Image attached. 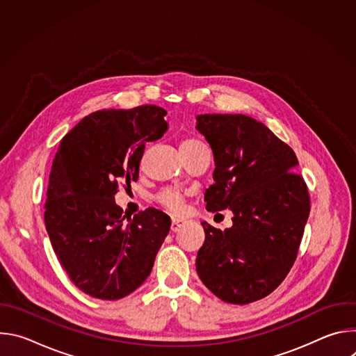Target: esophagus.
I'll use <instances>...</instances> for the list:
<instances>
[{
	"label": "esophagus",
	"mask_w": 356,
	"mask_h": 356,
	"mask_svg": "<svg viewBox=\"0 0 356 356\" xmlns=\"http://www.w3.org/2000/svg\"><path fill=\"white\" fill-rule=\"evenodd\" d=\"M184 224H186V221H183V220H179V218H173V220H172V225H170V229H172L173 232H177V231H180V228H181Z\"/></svg>",
	"instance_id": "1"
}]
</instances>
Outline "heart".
<instances>
[{"label": "heart", "instance_id": "heart-1", "mask_svg": "<svg viewBox=\"0 0 356 356\" xmlns=\"http://www.w3.org/2000/svg\"><path fill=\"white\" fill-rule=\"evenodd\" d=\"M201 145H204V143H202L197 138H186L181 142L180 149H193V147H197ZM155 200L161 207H163L166 211H169L172 214H180L184 210V193L180 190L165 188L156 194Z\"/></svg>", "mask_w": 356, "mask_h": 356}]
</instances>
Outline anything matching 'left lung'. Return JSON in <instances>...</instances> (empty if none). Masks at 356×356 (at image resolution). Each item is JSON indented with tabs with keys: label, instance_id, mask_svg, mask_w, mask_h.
Segmentation results:
<instances>
[{
	"label": "left lung",
	"instance_id": "1",
	"mask_svg": "<svg viewBox=\"0 0 356 356\" xmlns=\"http://www.w3.org/2000/svg\"><path fill=\"white\" fill-rule=\"evenodd\" d=\"M195 128L216 161L206 207L234 213L225 231L201 222L206 239L195 259L198 277L222 301L261 300L297 258L310 214L307 184L294 172V150L262 122L242 114H204Z\"/></svg>",
	"mask_w": 356,
	"mask_h": 356
}]
</instances>
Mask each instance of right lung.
Listing matches in <instances>:
<instances>
[{
	"label": "right lung",
	"instance_id": "add662e5",
	"mask_svg": "<svg viewBox=\"0 0 356 356\" xmlns=\"http://www.w3.org/2000/svg\"><path fill=\"white\" fill-rule=\"evenodd\" d=\"M156 106L103 110L84 117L54 159L44 225L62 268L86 294L118 300L149 276L170 229V217L149 207L124 224L118 186L139 176L146 142L168 129Z\"/></svg>",
	"mask_w": 356,
	"mask_h": 356
}]
</instances>
